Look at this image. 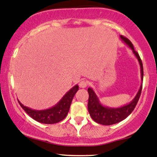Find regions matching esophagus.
<instances>
[{"instance_id": "34e87169", "label": "esophagus", "mask_w": 157, "mask_h": 157, "mask_svg": "<svg viewBox=\"0 0 157 157\" xmlns=\"http://www.w3.org/2000/svg\"><path fill=\"white\" fill-rule=\"evenodd\" d=\"M88 81L82 80V81H80V84H79V86H80V88H86L87 86H88Z\"/></svg>"}]
</instances>
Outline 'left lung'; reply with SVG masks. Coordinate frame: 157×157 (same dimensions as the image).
<instances>
[{"label":"left lung","instance_id":"left-lung-1","mask_svg":"<svg viewBox=\"0 0 157 157\" xmlns=\"http://www.w3.org/2000/svg\"><path fill=\"white\" fill-rule=\"evenodd\" d=\"M121 39L123 42H124L129 48L132 50L133 54L138 60L140 68V77L141 80H143V63L140 58L139 54L134 49V47L132 42L126 38L120 36ZM143 82H141L140 87L138 92H137L135 98L126 105H123L121 107H110L103 105L101 103L99 97L96 94L92 88H88V92L89 94L88 103V109L91 118L94 121L98 124H102V125H112V124H117L124 120L131 114L134 110L135 107L137 105L139 98L140 97L141 90H142Z\"/></svg>","mask_w":157,"mask_h":157}]
</instances>
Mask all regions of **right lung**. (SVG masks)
Returning a JSON list of instances; mask_svg holds the SVG:
<instances>
[{
  "mask_svg": "<svg viewBox=\"0 0 157 157\" xmlns=\"http://www.w3.org/2000/svg\"><path fill=\"white\" fill-rule=\"evenodd\" d=\"M78 90V85H75L65 94L61 99L53 107L46 109H41V110L33 109L25 106L19 100L18 101L22 108L33 119L42 124H52L63 120L67 117L73 98Z\"/></svg>",
  "mask_w": 157,
  "mask_h": 157,
  "instance_id": "right-lung-1",
  "label": "right lung"
}]
</instances>
